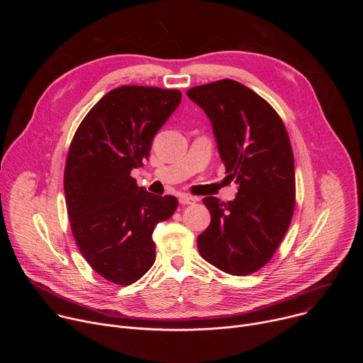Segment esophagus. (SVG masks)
Wrapping results in <instances>:
<instances>
[{
	"instance_id": "34e87169",
	"label": "esophagus",
	"mask_w": 363,
	"mask_h": 363,
	"mask_svg": "<svg viewBox=\"0 0 363 363\" xmlns=\"http://www.w3.org/2000/svg\"><path fill=\"white\" fill-rule=\"evenodd\" d=\"M195 202V198L189 196V195H181L179 196V203L182 205H188V203H194Z\"/></svg>"
}]
</instances>
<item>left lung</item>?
<instances>
[{
    "label": "left lung",
    "instance_id": "8db88e82",
    "mask_svg": "<svg viewBox=\"0 0 363 363\" xmlns=\"http://www.w3.org/2000/svg\"><path fill=\"white\" fill-rule=\"evenodd\" d=\"M188 97L208 116L234 201L205 196L211 223L198 235L205 262L245 276L266 266L290 225L294 160L287 130L269 103L247 86L224 79L192 87Z\"/></svg>",
    "mask_w": 363,
    "mask_h": 363
}]
</instances>
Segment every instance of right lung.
<instances>
[{
	"mask_svg": "<svg viewBox=\"0 0 363 363\" xmlns=\"http://www.w3.org/2000/svg\"><path fill=\"white\" fill-rule=\"evenodd\" d=\"M179 90L122 86L103 96L72 140L65 195L72 231L90 267L129 286L155 263L152 234L178 206L138 186L133 168L147 160L152 139L181 103Z\"/></svg>",
	"mask_w": 363,
	"mask_h": 363,
	"instance_id": "right-lung-1",
	"label": "right lung"
}]
</instances>
